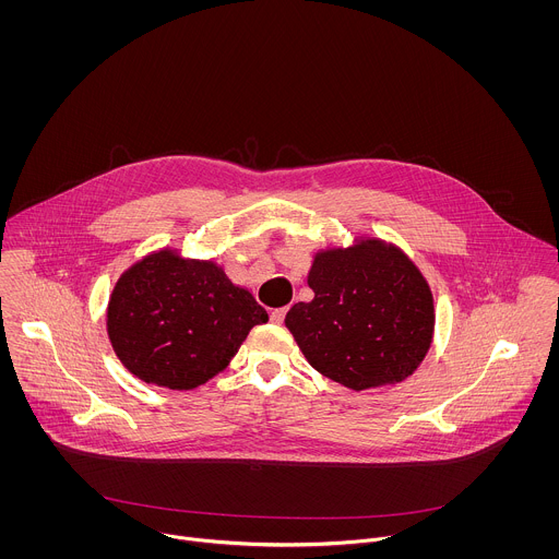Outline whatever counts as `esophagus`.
I'll return each mask as SVG.
<instances>
[{
  "mask_svg": "<svg viewBox=\"0 0 559 559\" xmlns=\"http://www.w3.org/2000/svg\"><path fill=\"white\" fill-rule=\"evenodd\" d=\"M286 312H288V308H277V310H273V312H271V322H273V324H282L284 319H286Z\"/></svg>",
  "mask_w": 559,
  "mask_h": 559,
  "instance_id": "1",
  "label": "esophagus"
}]
</instances>
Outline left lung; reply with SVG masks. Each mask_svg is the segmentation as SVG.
<instances>
[{
	"mask_svg": "<svg viewBox=\"0 0 559 559\" xmlns=\"http://www.w3.org/2000/svg\"><path fill=\"white\" fill-rule=\"evenodd\" d=\"M308 284L314 299L295 304L286 326L320 374L361 392L400 383L424 361L432 293L399 247L368 239L320 251Z\"/></svg>",
	"mask_w": 559,
	"mask_h": 559,
	"instance_id": "1",
	"label": "left lung"
}]
</instances>
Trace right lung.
<instances>
[{
  "mask_svg": "<svg viewBox=\"0 0 559 559\" xmlns=\"http://www.w3.org/2000/svg\"><path fill=\"white\" fill-rule=\"evenodd\" d=\"M269 320L222 266L163 249L118 280L107 333L124 368L146 383L193 390L222 372L253 324Z\"/></svg>",
  "mask_w": 559,
  "mask_h": 559,
  "instance_id": "1",
  "label": "right lung"
}]
</instances>
